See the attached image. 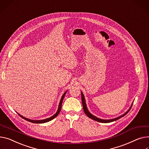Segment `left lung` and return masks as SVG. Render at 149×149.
<instances>
[{
    "label": "left lung",
    "mask_w": 149,
    "mask_h": 149,
    "mask_svg": "<svg viewBox=\"0 0 149 149\" xmlns=\"http://www.w3.org/2000/svg\"><path fill=\"white\" fill-rule=\"evenodd\" d=\"M81 101H82V104H83V110H84V112L85 113V114L87 115V116H88V117H90L91 118H92V119L93 120H95L97 122H101V123H110V122H114V121H116L118 119H119V118H120L121 117L125 116L129 111H130V110L132 108V106L133 105V103L132 104V105L131 106V107L130 108V109L125 113L123 114V115L118 117L117 118H113V119H110V120H104V119H101V118H99L95 116H94L93 115H92L91 113H90V112H89L87 110V106H86V101H85V99H84V95L83 94V93L81 92Z\"/></svg>",
    "instance_id": "8db88e82"
}]
</instances>
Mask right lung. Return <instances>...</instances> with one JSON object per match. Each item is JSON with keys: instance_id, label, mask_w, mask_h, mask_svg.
<instances>
[{"instance_id": "obj_1", "label": "right lung", "mask_w": 149, "mask_h": 149, "mask_svg": "<svg viewBox=\"0 0 149 149\" xmlns=\"http://www.w3.org/2000/svg\"><path fill=\"white\" fill-rule=\"evenodd\" d=\"M66 92H67V91H66ZM66 92H65L64 93V94L63 95V96H62V98H61V100L60 103H59V105H58V110H57L56 113L54 114L53 116H52V117H49V118H46V119H44V120H31V119H28V118L23 117V116H21L20 114H18L19 116H20V117H22L23 118H24V120H27V121H29V122H30L34 123H45V122L50 121V120H53V118H54L56 117H57V115L59 114V113H60V111H61V108H62V102H63V98H64V97H65V94H66Z\"/></svg>"}]
</instances>
